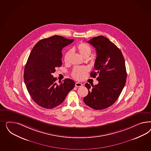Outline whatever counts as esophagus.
Segmentation results:
<instances>
[{"label": "esophagus", "instance_id": "esophagus-1", "mask_svg": "<svg viewBox=\"0 0 151 151\" xmlns=\"http://www.w3.org/2000/svg\"><path fill=\"white\" fill-rule=\"evenodd\" d=\"M75 86L76 87H81L82 86V84L80 82H76L75 83Z\"/></svg>", "mask_w": 151, "mask_h": 151}]
</instances>
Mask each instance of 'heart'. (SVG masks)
<instances>
[{
  "instance_id": "heart-1",
  "label": "heart",
  "mask_w": 151,
  "mask_h": 151,
  "mask_svg": "<svg viewBox=\"0 0 151 151\" xmlns=\"http://www.w3.org/2000/svg\"><path fill=\"white\" fill-rule=\"evenodd\" d=\"M72 50H77L84 58H87L91 55L92 52L91 47L87 44L84 42L79 43L77 45L73 47ZM72 50L67 51L64 56V61L66 63H69L70 58L72 54ZM87 72V69L85 67H76L73 70L71 75L76 80H81L84 74Z\"/></svg>"
}]
</instances>
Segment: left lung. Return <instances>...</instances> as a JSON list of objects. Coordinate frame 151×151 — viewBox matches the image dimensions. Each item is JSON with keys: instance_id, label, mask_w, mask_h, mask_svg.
<instances>
[{"instance_id": "left-lung-1", "label": "left lung", "mask_w": 151, "mask_h": 151, "mask_svg": "<svg viewBox=\"0 0 151 151\" xmlns=\"http://www.w3.org/2000/svg\"><path fill=\"white\" fill-rule=\"evenodd\" d=\"M96 48V57L92 78H96L98 84L86 83L88 90L83 98L86 105L93 109L103 110L112 105L118 99L127 78L124 56L114 44L104 36L94 37L87 41Z\"/></svg>"}]
</instances>
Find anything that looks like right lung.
I'll list each match as a JSON object with an SVG mask.
<instances>
[{"label": "right lung", "mask_w": 151, "mask_h": 151, "mask_svg": "<svg viewBox=\"0 0 151 151\" xmlns=\"http://www.w3.org/2000/svg\"><path fill=\"white\" fill-rule=\"evenodd\" d=\"M59 35L41 39L32 48L25 65L24 80L27 91L33 101L42 107L51 109L60 105L75 82L65 78L60 85L52 73L62 65L61 51L73 42Z\"/></svg>", "instance_id": "right-lung-1"}]
</instances>
